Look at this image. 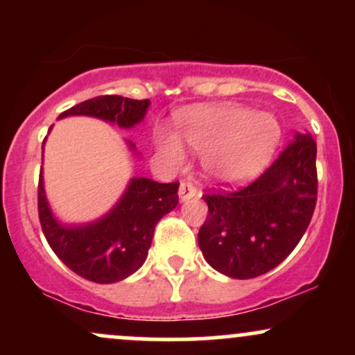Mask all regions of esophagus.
<instances>
[{"mask_svg": "<svg viewBox=\"0 0 355 355\" xmlns=\"http://www.w3.org/2000/svg\"><path fill=\"white\" fill-rule=\"evenodd\" d=\"M195 195H197V189H195L190 182L183 180L180 183V189H178V197H180V200L182 202L190 200V198H193Z\"/></svg>", "mask_w": 355, "mask_h": 355, "instance_id": "1", "label": "esophagus"}]
</instances>
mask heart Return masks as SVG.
Segmentation results:
<instances>
[{
  "instance_id": "1",
  "label": "heart",
  "mask_w": 355,
  "mask_h": 355,
  "mask_svg": "<svg viewBox=\"0 0 355 355\" xmlns=\"http://www.w3.org/2000/svg\"><path fill=\"white\" fill-rule=\"evenodd\" d=\"M177 137L203 155L211 178L239 183L255 177L279 144L280 128L268 115L243 107H197L177 115ZM158 152L180 164L183 148L173 135H160Z\"/></svg>"
}]
</instances>
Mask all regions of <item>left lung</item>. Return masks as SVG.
Returning <instances> with one entry per match:
<instances>
[{
	"mask_svg": "<svg viewBox=\"0 0 355 355\" xmlns=\"http://www.w3.org/2000/svg\"><path fill=\"white\" fill-rule=\"evenodd\" d=\"M315 157L311 133H295L250 185L203 195L209 215L198 230V245L215 270L232 279H254L291 255L315 209Z\"/></svg>",
	"mask_w": 355,
	"mask_h": 355,
	"instance_id": "left-lung-1",
	"label": "left lung"
}]
</instances>
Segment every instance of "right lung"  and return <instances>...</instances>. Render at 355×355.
Instances as JSON below:
<instances>
[{
    "label": "right lung",
    "instance_id": "obj_1",
    "mask_svg": "<svg viewBox=\"0 0 355 355\" xmlns=\"http://www.w3.org/2000/svg\"><path fill=\"white\" fill-rule=\"evenodd\" d=\"M148 107L150 100L103 95L75 105L61 113L58 120L83 115L116 123L120 128H133L144 120ZM128 146L135 150L132 141H128ZM177 182L158 183L144 177L132 178L125 193L107 215L83 225H64L50 209L42 172L38 183L40 223L51 250L75 274L96 284L120 282L144 266L158 220L177 207Z\"/></svg>",
    "mask_w": 355,
    "mask_h": 355
}]
</instances>
